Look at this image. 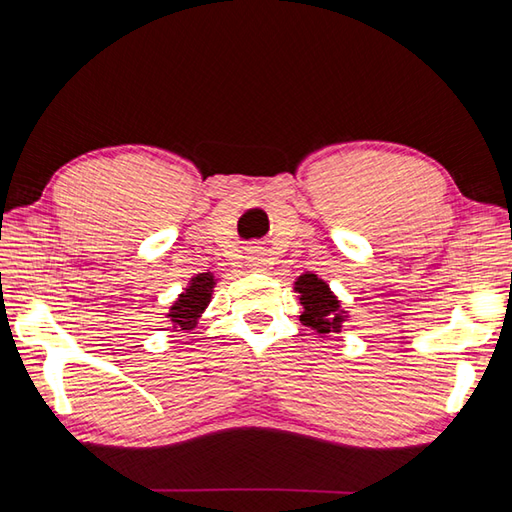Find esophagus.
<instances>
[{"label": "esophagus", "instance_id": "34e87169", "mask_svg": "<svg viewBox=\"0 0 512 512\" xmlns=\"http://www.w3.org/2000/svg\"><path fill=\"white\" fill-rule=\"evenodd\" d=\"M248 266L253 270H266L270 259L266 257V250L262 246H248Z\"/></svg>", "mask_w": 512, "mask_h": 512}]
</instances>
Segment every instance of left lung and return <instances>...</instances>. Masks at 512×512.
Instances as JSON below:
<instances>
[{
  "label": "left lung",
  "instance_id": "left-lung-1",
  "mask_svg": "<svg viewBox=\"0 0 512 512\" xmlns=\"http://www.w3.org/2000/svg\"><path fill=\"white\" fill-rule=\"evenodd\" d=\"M295 292H299V303L303 306L301 323L317 330L319 334L341 332L347 319L341 301L336 299L330 286L314 273H303L295 281Z\"/></svg>",
  "mask_w": 512,
  "mask_h": 512
}]
</instances>
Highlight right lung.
Segmentation results:
<instances>
[{
  "label": "right lung",
  "instance_id": "add662e5",
  "mask_svg": "<svg viewBox=\"0 0 512 512\" xmlns=\"http://www.w3.org/2000/svg\"><path fill=\"white\" fill-rule=\"evenodd\" d=\"M215 281L217 279L213 277V273H200L191 277L189 286L184 288L182 295L169 308L167 319L173 323V328L193 330L198 325L202 312L211 303Z\"/></svg>",
  "mask_w": 512,
  "mask_h": 512
}]
</instances>
